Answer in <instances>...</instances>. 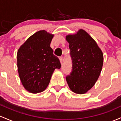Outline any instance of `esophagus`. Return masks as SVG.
<instances>
[{
  "mask_svg": "<svg viewBox=\"0 0 121 121\" xmlns=\"http://www.w3.org/2000/svg\"><path fill=\"white\" fill-rule=\"evenodd\" d=\"M59 60H60V63L62 64L63 63V58L62 57H59Z\"/></svg>",
  "mask_w": 121,
  "mask_h": 121,
  "instance_id": "34e87169",
  "label": "esophagus"
}]
</instances>
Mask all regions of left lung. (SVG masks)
Segmentation results:
<instances>
[{"mask_svg": "<svg viewBox=\"0 0 121 121\" xmlns=\"http://www.w3.org/2000/svg\"><path fill=\"white\" fill-rule=\"evenodd\" d=\"M73 62V71L66 77L69 88L76 94H83L90 90L99 77L104 55L97 42L84 30L67 35Z\"/></svg>", "mask_w": 121, "mask_h": 121, "instance_id": "left-lung-1", "label": "left lung"}]
</instances>
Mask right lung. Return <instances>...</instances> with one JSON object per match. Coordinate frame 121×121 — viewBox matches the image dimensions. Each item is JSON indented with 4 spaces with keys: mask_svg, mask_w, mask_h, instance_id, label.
Returning <instances> with one entry per match:
<instances>
[{
    "mask_svg": "<svg viewBox=\"0 0 121 121\" xmlns=\"http://www.w3.org/2000/svg\"><path fill=\"white\" fill-rule=\"evenodd\" d=\"M53 37V34L45 30L39 31L28 38L17 50L19 76L24 89L30 93L43 91L55 69L61 67L59 59L50 47Z\"/></svg>",
    "mask_w": 121,
    "mask_h": 121,
    "instance_id": "right-lung-1",
    "label": "right lung"
}]
</instances>
